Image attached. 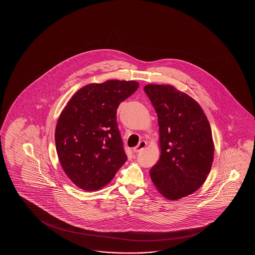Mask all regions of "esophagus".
<instances>
[{
  "mask_svg": "<svg viewBox=\"0 0 255 255\" xmlns=\"http://www.w3.org/2000/svg\"><path fill=\"white\" fill-rule=\"evenodd\" d=\"M146 146V142L145 141H140L139 143H138V145L135 146L133 148V152H135V153H137V152L141 151L145 146Z\"/></svg>",
  "mask_w": 255,
  "mask_h": 255,
  "instance_id": "1",
  "label": "esophagus"
}]
</instances>
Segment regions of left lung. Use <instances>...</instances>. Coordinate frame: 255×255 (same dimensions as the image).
<instances>
[{
  "instance_id": "1",
  "label": "left lung",
  "mask_w": 255,
  "mask_h": 255,
  "mask_svg": "<svg viewBox=\"0 0 255 255\" xmlns=\"http://www.w3.org/2000/svg\"><path fill=\"white\" fill-rule=\"evenodd\" d=\"M157 115L160 158L152 182L168 200L192 194L206 180L213 161L212 129L201 106L170 85H146Z\"/></svg>"
}]
</instances>
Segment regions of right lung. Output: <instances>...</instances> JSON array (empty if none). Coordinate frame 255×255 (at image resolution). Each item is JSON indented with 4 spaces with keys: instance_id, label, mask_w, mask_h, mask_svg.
Instances as JSON below:
<instances>
[{
    "instance_id": "add662e5",
    "label": "right lung",
    "mask_w": 255,
    "mask_h": 255,
    "mask_svg": "<svg viewBox=\"0 0 255 255\" xmlns=\"http://www.w3.org/2000/svg\"><path fill=\"white\" fill-rule=\"evenodd\" d=\"M137 87V82L124 80L89 84L72 97L60 115L54 134L58 158L82 190L103 188L127 161L117 109Z\"/></svg>"
}]
</instances>
